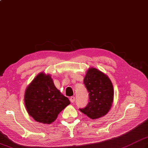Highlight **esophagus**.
Returning <instances> with one entry per match:
<instances>
[{"instance_id": "esophagus-1", "label": "esophagus", "mask_w": 148, "mask_h": 148, "mask_svg": "<svg viewBox=\"0 0 148 148\" xmlns=\"http://www.w3.org/2000/svg\"><path fill=\"white\" fill-rule=\"evenodd\" d=\"M70 101L72 103H74L75 102V97H71L70 98Z\"/></svg>"}]
</instances>
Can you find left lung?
<instances>
[{"label":"left lung","mask_w":148,"mask_h":148,"mask_svg":"<svg viewBox=\"0 0 148 148\" xmlns=\"http://www.w3.org/2000/svg\"><path fill=\"white\" fill-rule=\"evenodd\" d=\"M83 83L89 95V102L81 112L91 119L102 117L111 109L114 97L112 84L109 78L95 68L87 71Z\"/></svg>","instance_id":"8db88e82"}]
</instances>
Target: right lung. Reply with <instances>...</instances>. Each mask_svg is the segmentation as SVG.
<instances>
[{
	"label": "right lung",
	"mask_w": 148,
	"mask_h": 148,
	"mask_svg": "<svg viewBox=\"0 0 148 148\" xmlns=\"http://www.w3.org/2000/svg\"><path fill=\"white\" fill-rule=\"evenodd\" d=\"M25 103L28 113L36 121L50 124L70 101L55 87L49 75L40 73L27 87Z\"/></svg>",
	"instance_id": "add662e5"
}]
</instances>
